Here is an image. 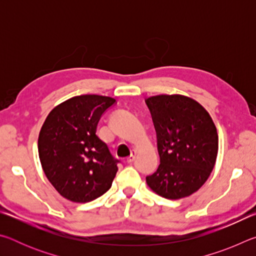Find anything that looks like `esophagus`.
I'll return each mask as SVG.
<instances>
[{
	"instance_id": "34e87169",
	"label": "esophagus",
	"mask_w": 256,
	"mask_h": 256,
	"mask_svg": "<svg viewBox=\"0 0 256 256\" xmlns=\"http://www.w3.org/2000/svg\"><path fill=\"white\" fill-rule=\"evenodd\" d=\"M136 150H132L131 156H128V157L126 158V162H128V164L133 162H134V159H136Z\"/></svg>"
}]
</instances>
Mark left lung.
Wrapping results in <instances>:
<instances>
[{
  "label": "left lung",
  "mask_w": 256,
  "mask_h": 256,
  "mask_svg": "<svg viewBox=\"0 0 256 256\" xmlns=\"http://www.w3.org/2000/svg\"><path fill=\"white\" fill-rule=\"evenodd\" d=\"M157 132L160 164L146 184L156 194L178 200L209 178L218 154V132L200 102L183 94L146 99Z\"/></svg>",
  "instance_id": "obj_1"
}]
</instances>
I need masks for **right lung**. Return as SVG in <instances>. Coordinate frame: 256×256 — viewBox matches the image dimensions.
<instances>
[{"mask_svg": "<svg viewBox=\"0 0 256 256\" xmlns=\"http://www.w3.org/2000/svg\"><path fill=\"white\" fill-rule=\"evenodd\" d=\"M115 99L81 94L58 104L38 136V154L47 180L72 202L86 203L110 188L118 160L96 134L102 112Z\"/></svg>", "mask_w": 256, "mask_h": 256, "instance_id": "1", "label": "right lung"}]
</instances>
